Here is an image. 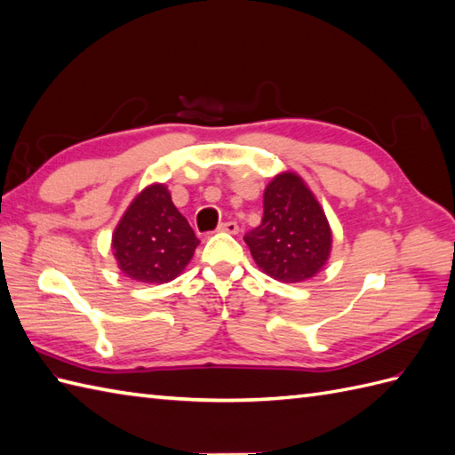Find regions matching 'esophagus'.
<instances>
[{
	"label": "esophagus",
	"mask_w": 455,
	"mask_h": 455,
	"mask_svg": "<svg viewBox=\"0 0 455 455\" xmlns=\"http://www.w3.org/2000/svg\"><path fill=\"white\" fill-rule=\"evenodd\" d=\"M220 233H228V235H236L238 233V225L235 220H227V222H220L219 225Z\"/></svg>",
	"instance_id": "esophagus-1"
}]
</instances>
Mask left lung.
Here are the masks:
<instances>
[{"label":"left lung","instance_id":"left-lung-1","mask_svg":"<svg viewBox=\"0 0 455 455\" xmlns=\"http://www.w3.org/2000/svg\"><path fill=\"white\" fill-rule=\"evenodd\" d=\"M244 243L264 274L283 283H301L328 262L332 230L305 180L282 172L266 186L262 222Z\"/></svg>","mask_w":455,"mask_h":455}]
</instances>
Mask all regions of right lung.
<instances>
[{
	"label": "right lung",
	"instance_id": "obj_1",
	"mask_svg": "<svg viewBox=\"0 0 455 455\" xmlns=\"http://www.w3.org/2000/svg\"><path fill=\"white\" fill-rule=\"evenodd\" d=\"M197 244L196 233L173 205L164 183H152L131 201L111 238L119 269L140 283L176 279Z\"/></svg>",
	"mask_w": 455,
	"mask_h": 455
}]
</instances>
